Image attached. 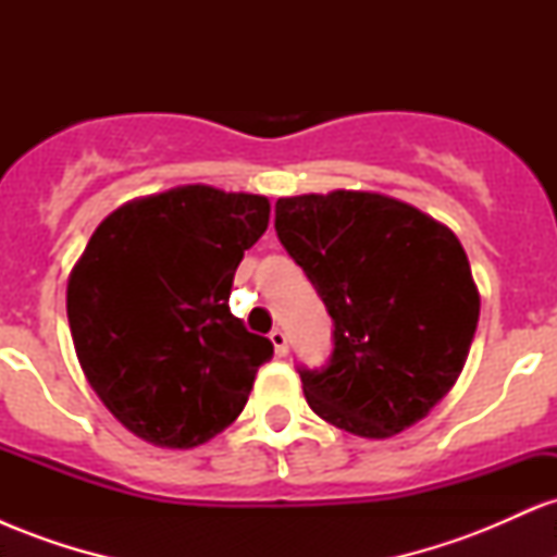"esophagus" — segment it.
I'll use <instances>...</instances> for the list:
<instances>
[{
    "label": "esophagus",
    "instance_id": "1",
    "mask_svg": "<svg viewBox=\"0 0 557 557\" xmlns=\"http://www.w3.org/2000/svg\"><path fill=\"white\" fill-rule=\"evenodd\" d=\"M270 341L274 345V354L277 356H287V335L283 330H272Z\"/></svg>",
    "mask_w": 557,
    "mask_h": 557
}]
</instances>
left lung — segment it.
Wrapping results in <instances>:
<instances>
[{"label": "left lung", "instance_id": "8db88e82", "mask_svg": "<svg viewBox=\"0 0 557 557\" xmlns=\"http://www.w3.org/2000/svg\"><path fill=\"white\" fill-rule=\"evenodd\" d=\"M274 230L335 324L330 361L298 369L311 411L369 440L424 419L456 385L479 322L461 240L361 190L280 198Z\"/></svg>", "mask_w": 557, "mask_h": 557}]
</instances>
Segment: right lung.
I'll list each match as a JSON object with an SVG mask.
<instances>
[{"label": "right lung", "instance_id": "1", "mask_svg": "<svg viewBox=\"0 0 557 557\" xmlns=\"http://www.w3.org/2000/svg\"><path fill=\"white\" fill-rule=\"evenodd\" d=\"M267 225L264 196L183 185L114 209L73 267L67 322L83 374L146 443L212 440L272 359V343L227 306Z\"/></svg>", "mask_w": 557, "mask_h": 557}]
</instances>
